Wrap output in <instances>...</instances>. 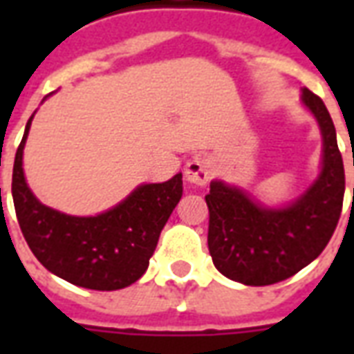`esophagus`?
<instances>
[{"label": "esophagus", "mask_w": 354, "mask_h": 354, "mask_svg": "<svg viewBox=\"0 0 354 354\" xmlns=\"http://www.w3.org/2000/svg\"><path fill=\"white\" fill-rule=\"evenodd\" d=\"M184 176L187 184L207 185L210 176H212V165L207 157H193L185 165Z\"/></svg>", "instance_id": "34e87169"}]
</instances>
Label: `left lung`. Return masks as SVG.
<instances>
[{
  "label": "left lung",
  "instance_id": "1",
  "mask_svg": "<svg viewBox=\"0 0 354 354\" xmlns=\"http://www.w3.org/2000/svg\"><path fill=\"white\" fill-rule=\"evenodd\" d=\"M301 104L319 123L322 162L319 176L299 197L284 207H267L222 180H212L205 197L208 250L216 269L246 286L281 282L317 260L342 214L345 170L332 117L309 88H301Z\"/></svg>",
  "mask_w": 354,
  "mask_h": 354
}]
</instances>
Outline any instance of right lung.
I'll return each mask as SVG.
<instances>
[{
    "label": "right lung",
    "instance_id": "obj_1",
    "mask_svg": "<svg viewBox=\"0 0 354 354\" xmlns=\"http://www.w3.org/2000/svg\"><path fill=\"white\" fill-rule=\"evenodd\" d=\"M32 119L12 167V201L30 250L50 273L81 288L131 286L146 273L162 227L182 199V172L162 184L138 185L100 214H64L43 205L26 184L22 155Z\"/></svg>",
    "mask_w": 354,
    "mask_h": 354
}]
</instances>
